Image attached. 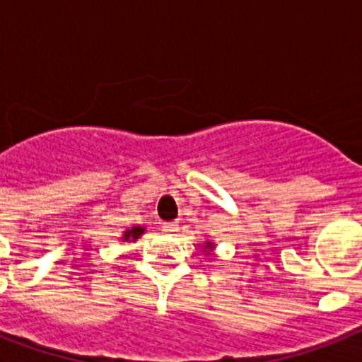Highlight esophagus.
I'll list each match as a JSON object with an SVG mask.
<instances>
[{
    "instance_id": "34e87169",
    "label": "esophagus",
    "mask_w": 362,
    "mask_h": 362,
    "mask_svg": "<svg viewBox=\"0 0 362 362\" xmlns=\"http://www.w3.org/2000/svg\"><path fill=\"white\" fill-rule=\"evenodd\" d=\"M161 231H165V233L178 231V223H176V221H167V223H163V226H161Z\"/></svg>"
}]
</instances>
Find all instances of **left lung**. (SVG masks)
I'll use <instances>...</instances> for the list:
<instances>
[{"label":"left lung","mask_w":362,"mask_h":362,"mask_svg":"<svg viewBox=\"0 0 362 362\" xmlns=\"http://www.w3.org/2000/svg\"><path fill=\"white\" fill-rule=\"evenodd\" d=\"M204 247H206V250H212V247H214V244H212V242H206V246Z\"/></svg>","instance_id":"obj_1"}]
</instances>
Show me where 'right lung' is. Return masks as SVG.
<instances>
[{
	"label": "right lung",
	"mask_w": 362,
	"mask_h": 362,
	"mask_svg": "<svg viewBox=\"0 0 362 362\" xmlns=\"http://www.w3.org/2000/svg\"><path fill=\"white\" fill-rule=\"evenodd\" d=\"M142 233H144V227H131V229H127V231L124 233V237H122V240L124 242H131V240H136V238L141 237Z\"/></svg>",
	"instance_id": "right-lung-1"
}]
</instances>
